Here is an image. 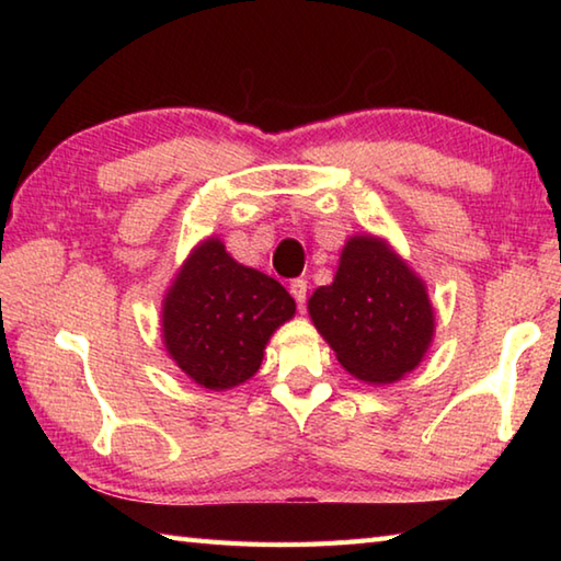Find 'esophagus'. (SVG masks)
Wrapping results in <instances>:
<instances>
[{
    "label": "esophagus",
    "mask_w": 561,
    "mask_h": 561,
    "mask_svg": "<svg viewBox=\"0 0 561 561\" xmlns=\"http://www.w3.org/2000/svg\"><path fill=\"white\" fill-rule=\"evenodd\" d=\"M307 279H294L291 284H289V294L294 299H297V307L299 309H304V304H307Z\"/></svg>",
    "instance_id": "1"
}]
</instances>
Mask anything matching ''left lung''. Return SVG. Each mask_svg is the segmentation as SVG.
Listing matches in <instances>:
<instances>
[{
  "mask_svg": "<svg viewBox=\"0 0 561 561\" xmlns=\"http://www.w3.org/2000/svg\"><path fill=\"white\" fill-rule=\"evenodd\" d=\"M309 317L339 364L368 383L411 374L435 334L423 279L374 234L344 244L334 282L311 294Z\"/></svg>",
  "mask_w": 561,
  "mask_h": 561,
  "instance_id": "obj_1",
  "label": "left lung"
}]
</instances>
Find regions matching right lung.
Segmentation results:
<instances>
[{
  "label": "right lung",
  "mask_w": 561,
  "mask_h": 561,
  "mask_svg": "<svg viewBox=\"0 0 561 561\" xmlns=\"http://www.w3.org/2000/svg\"><path fill=\"white\" fill-rule=\"evenodd\" d=\"M294 309L277 279L234 262L217 237H207L170 284L160 331L180 371L227 391L260 371L264 346Z\"/></svg>",
  "instance_id": "right-lung-1"
}]
</instances>
